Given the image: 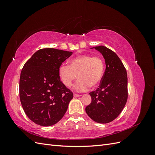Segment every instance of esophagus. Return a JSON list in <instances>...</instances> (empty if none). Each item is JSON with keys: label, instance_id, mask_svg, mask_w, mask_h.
Instances as JSON below:
<instances>
[{"label": "esophagus", "instance_id": "esophagus-1", "mask_svg": "<svg viewBox=\"0 0 155 155\" xmlns=\"http://www.w3.org/2000/svg\"><path fill=\"white\" fill-rule=\"evenodd\" d=\"M81 96L80 94H74V97H79Z\"/></svg>", "mask_w": 155, "mask_h": 155}]
</instances>
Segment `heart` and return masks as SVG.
Instances as JSON below:
<instances>
[{"instance_id": "1", "label": "heart", "mask_w": 155, "mask_h": 155, "mask_svg": "<svg viewBox=\"0 0 155 155\" xmlns=\"http://www.w3.org/2000/svg\"><path fill=\"white\" fill-rule=\"evenodd\" d=\"M105 64L100 56L83 54L70 61L69 65L61 64L59 68V76L66 87H70L73 81L79 78L74 85L78 92H85L95 88L100 83L104 76Z\"/></svg>"}]
</instances>
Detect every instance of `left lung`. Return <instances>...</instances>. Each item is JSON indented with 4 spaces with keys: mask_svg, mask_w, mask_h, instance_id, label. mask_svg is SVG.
Listing matches in <instances>:
<instances>
[{
    "mask_svg": "<svg viewBox=\"0 0 155 155\" xmlns=\"http://www.w3.org/2000/svg\"><path fill=\"white\" fill-rule=\"evenodd\" d=\"M105 60L106 69L100 85L90 92L91 104L85 110L96 122L107 124L119 116L128 97L127 74L124 64L113 51L104 46H96Z\"/></svg>",
    "mask_w": 155,
    "mask_h": 155,
    "instance_id": "obj_1",
    "label": "left lung"
}]
</instances>
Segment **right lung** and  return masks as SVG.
I'll return each mask as SVG.
<instances>
[{"instance_id": "right-lung-1", "label": "right lung", "mask_w": 155, "mask_h": 155, "mask_svg": "<svg viewBox=\"0 0 155 155\" xmlns=\"http://www.w3.org/2000/svg\"><path fill=\"white\" fill-rule=\"evenodd\" d=\"M72 54L55 48L40 49L23 67L20 100L26 114L35 124L53 125L67 112L73 93L61 81L59 68Z\"/></svg>"}]
</instances>
